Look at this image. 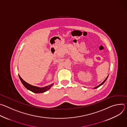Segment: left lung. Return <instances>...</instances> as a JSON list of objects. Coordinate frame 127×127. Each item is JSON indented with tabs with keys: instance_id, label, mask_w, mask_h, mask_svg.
<instances>
[{
	"instance_id": "8db88e82",
	"label": "left lung",
	"mask_w": 127,
	"mask_h": 127,
	"mask_svg": "<svg viewBox=\"0 0 127 127\" xmlns=\"http://www.w3.org/2000/svg\"><path fill=\"white\" fill-rule=\"evenodd\" d=\"M107 77H108V76H107V77H106V79H105V80H104V81H103V82H102V83H101V84H99V85H98V86H96V87H95V88H98V87H99V86H101V85H102V84H103V83H104V82H105V81H106V79H107Z\"/></svg>"
}]
</instances>
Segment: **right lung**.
<instances>
[{
	"instance_id": "1",
	"label": "right lung",
	"mask_w": 127,
	"mask_h": 127,
	"mask_svg": "<svg viewBox=\"0 0 127 127\" xmlns=\"http://www.w3.org/2000/svg\"><path fill=\"white\" fill-rule=\"evenodd\" d=\"M19 77L20 78V80L21 81V82H22L23 84L25 86V87L30 90V91L34 93H37V94H39V93H44L46 91H47L48 90H49L50 87L53 85V84H52L50 85H48L47 86H46L45 87H43V88H40L39 87H37V86H34L33 85H32L29 83H28L27 82H26V81H25L21 77V76L19 75Z\"/></svg>"
}]
</instances>
